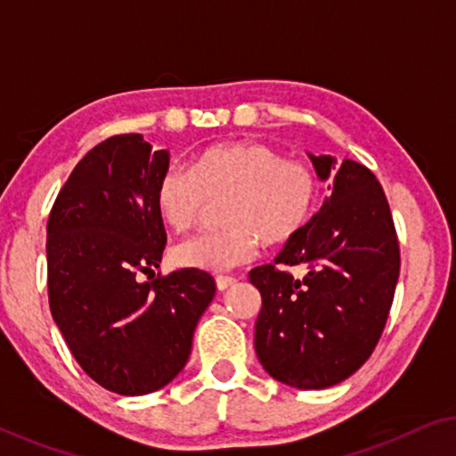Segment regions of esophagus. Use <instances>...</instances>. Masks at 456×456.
Instances as JSON below:
<instances>
[{
	"instance_id": "1",
	"label": "esophagus",
	"mask_w": 456,
	"mask_h": 456,
	"mask_svg": "<svg viewBox=\"0 0 456 456\" xmlns=\"http://www.w3.org/2000/svg\"><path fill=\"white\" fill-rule=\"evenodd\" d=\"M234 282H236V278H232V276H217L216 278L217 290H228L230 286H234Z\"/></svg>"
}]
</instances>
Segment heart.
<instances>
[{
    "mask_svg": "<svg viewBox=\"0 0 456 456\" xmlns=\"http://www.w3.org/2000/svg\"><path fill=\"white\" fill-rule=\"evenodd\" d=\"M320 174L307 161L289 159L264 142H226L205 149L191 170L166 167L155 205L176 232L191 230L208 203H220V232L192 236L174 248V261L191 270L222 273L251 261L259 239L280 245L301 234L315 216Z\"/></svg>",
    "mask_w": 456,
    "mask_h": 456,
    "instance_id": "b5f03b06",
    "label": "heart"
}]
</instances>
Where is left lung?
Masks as SVG:
<instances>
[{"instance_id":"1","label":"left lung","mask_w":456,"mask_h":456,"mask_svg":"<svg viewBox=\"0 0 456 456\" xmlns=\"http://www.w3.org/2000/svg\"><path fill=\"white\" fill-rule=\"evenodd\" d=\"M332 189L307 228L286 240L273 264L248 272L261 292L255 351L273 379L320 390L353 376L370 359L388 320L401 248L382 184L371 170L309 153ZM278 265H305L295 279Z\"/></svg>"}]
</instances>
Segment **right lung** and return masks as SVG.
Masks as SVG:
<instances>
[{
  "mask_svg": "<svg viewBox=\"0 0 456 456\" xmlns=\"http://www.w3.org/2000/svg\"><path fill=\"white\" fill-rule=\"evenodd\" d=\"M170 164L142 134L93 147L47 220L49 309L68 348L105 390L141 396L183 371L199 317L216 295L208 272L155 276L166 230L155 205Z\"/></svg>",
  "mask_w": 456,
  "mask_h": 456,
  "instance_id": "add662e5",
  "label": "right lung"
}]
</instances>
